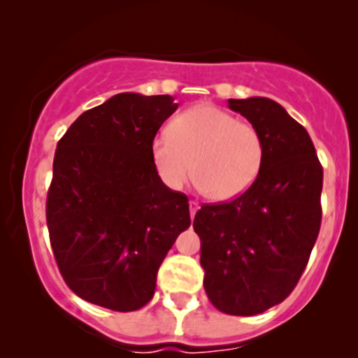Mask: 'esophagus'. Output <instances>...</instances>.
<instances>
[{"label": "esophagus", "instance_id": "esophagus-1", "mask_svg": "<svg viewBox=\"0 0 358 358\" xmlns=\"http://www.w3.org/2000/svg\"><path fill=\"white\" fill-rule=\"evenodd\" d=\"M189 209H190V216H196V213H197V209H199V202H196V201H190L189 202Z\"/></svg>", "mask_w": 358, "mask_h": 358}]
</instances>
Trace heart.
Listing matches in <instances>:
<instances>
[{
  "mask_svg": "<svg viewBox=\"0 0 358 358\" xmlns=\"http://www.w3.org/2000/svg\"><path fill=\"white\" fill-rule=\"evenodd\" d=\"M157 175L173 190L197 178L209 199H237L256 182L265 161V140L255 124L202 103L176 115L169 135L152 142Z\"/></svg>",
  "mask_w": 358,
  "mask_h": 358,
  "instance_id": "1",
  "label": "heart"
}]
</instances>
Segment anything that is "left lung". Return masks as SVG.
<instances>
[{
	"mask_svg": "<svg viewBox=\"0 0 358 358\" xmlns=\"http://www.w3.org/2000/svg\"><path fill=\"white\" fill-rule=\"evenodd\" d=\"M262 133L265 161L237 199L201 206L194 230L209 301L229 315H256L298 284L322 220V166L308 131L270 99L229 100Z\"/></svg>",
	"mask_w": 358,
	"mask_h": 358,
	"instance_id": "obj_1",
	"label": "left lung"
}]
</instances>
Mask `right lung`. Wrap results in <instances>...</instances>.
<instances>
[{"instance_id": "obj_1", "label": "right lung", "mask_w": 358, "mask_h": 358, "mask_svg": "<svg viewBox=\"0 0 358 358\" xmlns=\"http://www.w3.org/2000/svg\"><path fill=\"white\" fill-rule=\"evenodd\" d=\"M173 100L119 93L83 112L57 143L50 243L67 286L93 305L145 306L162 259L190 227L189 199L162 183L150 152L178 109Z\"/></svg>"}]
</instances>
